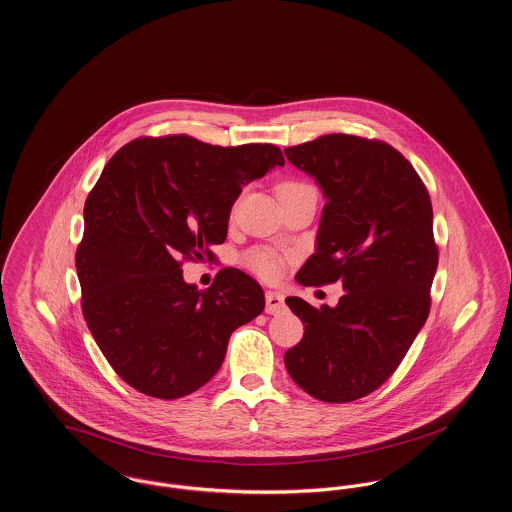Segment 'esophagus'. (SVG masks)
I'll return each instance as SVG.
<instances>
[{
    "mask_svg": "<svg viewBox=\"0 0 512 512\" xmlns=\"http://www.w3.org/2000/svg\"><path fill=\"white\" fill-rule=\"evenodd\" d=\"M285 309V301L283 295L276 293V291H268L266 293V313L268 315H279Z\"/></svg>",
    "mask_w": 512,
    "mask_h": 512,
    "instance_id": "obj_1",
    "label": "esophagus"
}]
</instances>
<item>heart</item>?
I'll use <instances>...</instances> for the list:
<instances>
[{"label": "heart", "mask_w": 512, "mask_h": 512, "mask_svg": "<svg viewBox=\"0 0 512 512\" xmlns=\"http://www.w3.org/2000/svg\"><path fill=\"white\" fill-rule=\"evenodd\" d=\"M299 189H313V187L303 184V182H283V184H279L278 195L287 193V191H299ZM246 264L260 278L272 281V279L279 278L283 260L270 248H256L246 256Z\"/></svg>", "instance_id": "1"}]
</instances>
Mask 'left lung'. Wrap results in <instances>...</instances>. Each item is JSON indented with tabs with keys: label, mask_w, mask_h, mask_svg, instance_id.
Wrapping results in <instances>:
<instances>
[{
	"label": "left lung",
	"mask_w": 512,
	"mask_h": 512,
	"mask_svg": "<svg viewBox=\"0 0 512 512\" xmlns=\"http://www.w3.org/2000/svg\"><path fill=\"white\" fill-rule=\"evenodd\" d=\"M285 156L326 197L317 252L295 281H342L346 293L321 309L285 299L305 332L283 362L311 397L350 403L393 375L428 319L438 268L430 195L411 162L381 140L325 135Z\"/></svg>",
	"instance_id": "left-lung-1"
}]
</instances>
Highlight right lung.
<instances>
[{"label":"right lung","instance_id":"right-lung-1","mask_svg":"<svg viewBox=\"0 0 512 512\" xmlns=\"http://www.w3.org/2000/svg\"><path fill=\"white\" fill-rule=\"evenodd\" d=\"M274 144L213 146L187 137L125 144L84 207L76 250L82 313L117 375L140 393L180 399L219 372L234 330L264 311L262 287L223 268L205 291L186 260H215L242 186L283 166Z\"/></svg>","mask_w":512,"mask_h":512}]
</instances>
